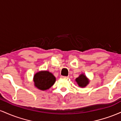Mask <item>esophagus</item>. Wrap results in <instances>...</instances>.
I'll return each instance as SVG.
<instances>
[{"instance_id":"1","label":"esophagus","mask_w":121,"mask_h":121,"mask_svg":"<svg viewBox=\"0 0 121 121\" xmlns=\"http://www.w3.org/2000/svg\"><path fill=\"white\" fill-rule=\"evenodd\" d=\"M61 78L66 79V78H68V77H67V76H61Z\"/></svg>"}]
</instances>
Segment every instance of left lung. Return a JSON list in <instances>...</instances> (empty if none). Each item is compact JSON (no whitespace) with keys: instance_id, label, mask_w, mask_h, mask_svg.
<instances>
[{"instance_id":"left-lung-1","label":"left lung","mask_w":121,"mask_h":121,"mask_svg":"<svg viewBox=\"0 0 121 121\" xmlns=\"http://www.w3.org/2000/svg\"><path fill=\"white\" fill-rule=\"evenodd\" d=\"M76 81L80 87H85L88 84L89 81L84 74H81L80 76L76 79Z\"/></svg>"}]
</instances>
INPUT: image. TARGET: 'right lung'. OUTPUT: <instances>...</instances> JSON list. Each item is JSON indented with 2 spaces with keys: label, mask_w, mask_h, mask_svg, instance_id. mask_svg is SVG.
<instances>
[{
  "label": "right lung",
  "mask_w": 121,
  "mask_h": 121,
  "mask_svg": "<svg viewBox=\"0 0 121 121\" xmlns=\"http://www.w3.org/2000/svg\"><path fill=\"white\" fill-rule=\"evenodd\" d=\"M35 85L41 91H45L50 88L56 81V78L48 71H41L35 75Z\"/></svg>",
  "instance_id": "1"
}]
</instances>
